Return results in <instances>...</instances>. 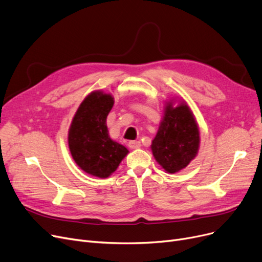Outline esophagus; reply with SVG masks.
I'll use <instances>...</instances> for the list:
<instances>
[{
    "label": "esophagus",
    "mask_w": 262,
    "mask_h": 262,
    "mask_svg": "<svg viewBox=\"0 0 262 262\" xmlns=\"http://www.w3.org/2000/svg\"><path fill=\"white\" fill-rule=\"evenodd\" d=\"M128 145L130 148H139L141 146V142L140 141H135V140H132L128 142Z\"/></svg>",
    "instance_id": "esophagus-1"
}]
</instances>
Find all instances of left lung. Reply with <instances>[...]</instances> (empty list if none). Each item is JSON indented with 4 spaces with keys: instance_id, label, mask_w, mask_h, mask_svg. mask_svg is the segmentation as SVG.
<instances>
[{
    "instance_id": "1",
    "label": "left lung",
    "mask_w": 262,
    "mask_h": 262,
    "mask_svg": "<svg viewBox=\"0 0 262 262\" xmlns=\"http://www.w3.org/2000/svg\"><path fill=\"white\" fill-rule=\"evenodd\" d=\"M200 133L195 119L186 104L168 105L152 150L155 159L169 173L186 168L199 150Z\"/></svg>"
}]
</instances>
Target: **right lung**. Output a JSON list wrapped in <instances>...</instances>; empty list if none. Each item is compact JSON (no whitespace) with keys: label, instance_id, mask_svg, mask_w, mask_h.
Segmentation results:
<instances>
[{"label":"right lung","instance_id":"obj_1","mask_svg":"<svg viewBox=\"0 0 262 262\" xmlns=\"http://www.w3.org/2000/svg\"><path fill=\"white\" fill-rule=\"evenodd\" d=\"M114 106L110 94L94 91L79 105L69 129V147L77 166L105 178L114 173L128 149L112 140L106 119Z\"/></svg>","mask_w":262,"mask_h":262}]
</instances>
